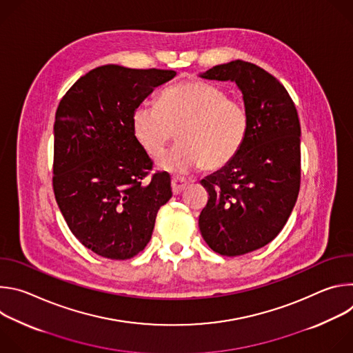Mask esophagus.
<instances>
[{
	"label": "esophagus",
	"mask_w": 353,
	"mask_h": 353,
	"mask_svg": "<svg viewBox=\"0 0 353 353\" xmlns=\"http://www.w3.org/2000/svg\"><path fill=\"white\" fill-rule=\"evenodd\" d=\"M187 185H188V181L183 177H173L172 179V190H173L174 194H180Z\"/></svg>",
	"instance_id": "34e87169"
}]
</instances>
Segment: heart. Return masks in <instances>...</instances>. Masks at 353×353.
<instances>
[{
	"mask_svg": "<svg viewBox=\"0 0 353 353\" xmlns=\"http://www.w3.org/2000/svg\"><path fill=\"white\" fill-rule=\"evenodd\" d=\"M135 141L149 157H158L174 138L179 143L158 161V169L187 173L203 166L208 172L229 165L250 131V114L222 88L190 79L165 89L157 108L141 103L131 116Z\"/></svg>",
	"mask_w": 353,
	"mask_h": 353,
	"instance_id": "obj_1",
	"label": "heart"
}]
</instances>
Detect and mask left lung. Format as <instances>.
I'll list each match as a JSON object with an SVG mask.
<instances>
[{"mask_svg": "<svg viewBox=\"0 0 353 353\" xmlns=\"http://www.w3.org/2000/svg\"><path fill=\"white\" fill-rule=\"evenodd\" d=\"M199 77L234 82L250 114V131L237 157L201 181L210 198L198 219L215 253L241 256L274 240L296 204L299 116L285 86L256 64L234 60Z\"/></svg>", "mask_w": 353, "mask_h": 353, "instance_id": "1", "label": "left lung"}]
</instances>
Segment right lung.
I'll list each match as a JSON object with an SVG mask.
<instances>
[{
  "mask_svg": "<svg viewBox=\"0 0 353 353\" xmlns=\"http://www.w3.org/2000/svg\"><path fill=\"white\" fill-rule=\"evenodd\" d=\"M174 77L172 70L102 65L81 77L57 108L56 201L70 230L97 256H137L172 196L169 173L145 180L152 161L132 135L131 116L155 88Z\"/></svg>",
  "mask_w": 353,
  "mask_h": 353,
  "instance_id": "obj_1",
  "label": "right lung"
}]
</instances>
